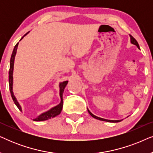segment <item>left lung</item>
<instances>
[{
    "label": "left lung",
    "instance_id": "8db88e82",
    "mask_svg": "<svg viewBox=\"0 0 153 153\" xmlns=\"http://www.w3.org/2000/svg\"><path fill=\"white\" fill-rule=\"evenodd\" d=\"M130 39H131V42L133 44V45H135L136 46H137V47L139 48V44H138V42H137V41L135 39V38H134V37L131 36V35H130ZM88 113L90 114V115H91V116H93V118H96V119H98V120H103V121H107V122H111V123H118V122H120V121H121V120H106V119H104V118H99V117H97V116H95V115H93V114H92V113L88 109Z\"/></svg>",
    "mask_w": 153,
    "mask_h": 153
}]
</instances>
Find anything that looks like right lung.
Returning <instances> with one entry per match:
<instances>
[{
	"label": "right lung",
	"instance_id": "right-lung-1",
	"mask_svg": "<svg viewBox=\"0 0 153 153\" xmlns=\"http://www.w3.org/2000/svg\"><path fill=\"white\" fill-rule=\"evenodd\" d=\"M28 33L29 32L26 33V34L24 35V37L25 36V35H26L27 34H28ZM22 37V39H22L23 37ZM21 39H20V40H21ZM18 44H19V42L16 44V45H15V47H14V50H13V51H12V56H11V58H10V70H9V85H10V94H11L12 100H13L14 104H16V106H17L19 109L20 111H22V107H21L19 104L17 100H16V97H14L13 92H12V84H13V76H12V74H13L14 57H15V55H16V49H17ZM68 81H63L62 83H60V99H61L60 103L58 104V105L55 106V107L52 108L51 109L48 111L45 112V113H43L42 114H41L40 116H39L37 118L34 119L33 120H35V121L47 120H49V119L51 118H53V117L58 116V115H59L60 114V112H61L62 108V94H63L66 85L68 84Z\"/></svg>",
	"mask_w": 153,
	"mask_h": 153
}]
</instances>
